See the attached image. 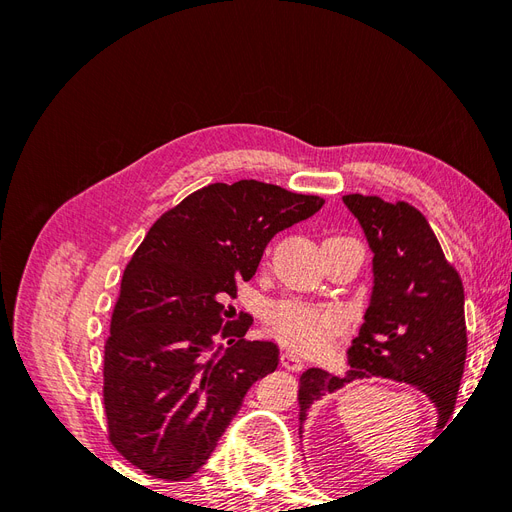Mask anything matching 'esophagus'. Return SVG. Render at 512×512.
<instances>
[{
	"mask_svg": "<svg viewBox=\"0 0 512 512\" xmlns=\"http://www.w3.org/2000/svg\"><path fill=\"white\" fill-rule=\"evenodd\" d=\"M280 361H282V367H286L288 371H301L305 367L301 356L297 352H292V350L282 352V359Z\"/></svg>",
	"mask_w": 512,
	"mask_h": 512,
	"instance_id": "obj_1",
	"label": "esophagus"
}]
</instances>
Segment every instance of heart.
<instances>
[{
  "mask_svg": "<svg viewBox=\"0 0 512 512\" xmlns=\"http://www.w3.org/2000/svg\"><path fill=\"white\" fill-rule=\"evenodd\" d=\"M271 333L299 350H322L344 329L346 314L333 305L277 303L269 309Z\"/></svg>",
  "mask_w": 512,
  "mask_h": 512,
  "instance_id": "obj_1",
  "label": "heart"
}]
</instances>
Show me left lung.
Returning <instances> with one entry per match:
<instances>
[{
  "label": "left lung",
  "mask_w": 512,
  "mask_h": 512,
  "mask_svg": "<svg viewBox=\"0 0 512 512\" xmlns=\"http://www.w3.org/2000/svg\"><path fill=\"white\" fill-rule=\"evenodd\" d=\"M344 205L359 220L374 252V288L359 335L348 350V374L312 367L299 382V431L314 401L371 376L406 382L438 410V429L453 416L466 365L468 335L463 284L425 215L380 196L348 194Z\"/></svg>",
  "instance_id": "8db88e82"
}]
</instances>
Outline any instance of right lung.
Wrapping results in <instances>:
<instances>
[{"mask_svg":"<svg viewBox=\"0 0 512 512\" xmlns=\"http://www.w3.org/2000/svg\"><path fill=\"white\" fill-rule=\"evenodd\" d=\"M322 205L241 179L196 190L149 228L123 271L104 346L108 440L132 466L166 480L192 476L250 386L275 371L280 350L245 342L252 320L227 323L235 309L224 301L252 280L277 232Z\"/></svg>","mask_w":512,"mask_h":512,"instance_id":"right-lung-1","label":"right lung"}]
</instances>
